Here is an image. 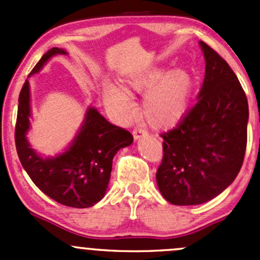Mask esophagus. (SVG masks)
<instances>
[{"label":"esophagus","mask_w":260,"mask_h":260,"mask_svg":"<svg viewBox=\"0 0 260 260\" xmlns=\"http://www.w3.org/2000/svg\"><path fill=\"white\" fill-rule=\"evenodd\" d=\"M132 133H133V138H135V140H140V138L147 136V132L145 129H142V128H135Z\"/></svg>","instance_id":"obj_1"}]
</instances>
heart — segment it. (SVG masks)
Here are the masks:
<instances>
[{
    "instance_id": "obj_1",
    "label": "heart",
    "mask_w": 260,
    "mask_h": 260,
    "mask_svg": "<svg viewBox=\"0 0 260 260\" xmlns=\"http://www.w3.org/2000/svg\"><path fill=\"white\" fill-rule=\"evenodd\" d=\"M124 83L136 93H148L143 102V113L149 124L157 128L172 127L180 122L192 89L190 73L181 68L169 73L164 68L145 70L128 77ZM104 99L119 119L128 120L136 113L132 96L122 86H107Z\"/></svg>"
}]
</instances>
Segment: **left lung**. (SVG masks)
<instances>
[{
	"mask_svg": "<svg viewBox=\"0 0 260 260\" xmlns=\"http://www.w3.org/2000/svg\"><path fill=\"white\" fill-rule=\"evenodd\" d=\"M205 78L198 101L176 128L161 136L159 192L174 205H199L221 193L239 174L246 148L249 108L237 75L200 41Z\"/></svg>",
	"mask_w": 260,
	"mask_h": 260,
	"instance_id": "left-lung-1",
	"label": "left lung"
}]
</instances>
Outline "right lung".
<instances>
[{
  "label": "right lung",
  "instance_id": "1",
  "mask_svg": "<svg viewBox=\"0 0 260 260\" xmlns=\"http://www.w3.org/2000/svg\"><path fill=\"white\" fill-rule=\"evenodd\" d=\"M64 49H50L28 77L36 74L55 55H67ZM31 104L30 83L25 81L18 96L15 142L21 165L32 182L56 203L70 208H90L104 198L111 180L113 157L131 146L133 136L109 123L94 107L86 109L79 131L64 152L43 157L28 143Z\"/></svg>",
  "mask_w": 260,
  "mask_h": 260
}]
</instances>
